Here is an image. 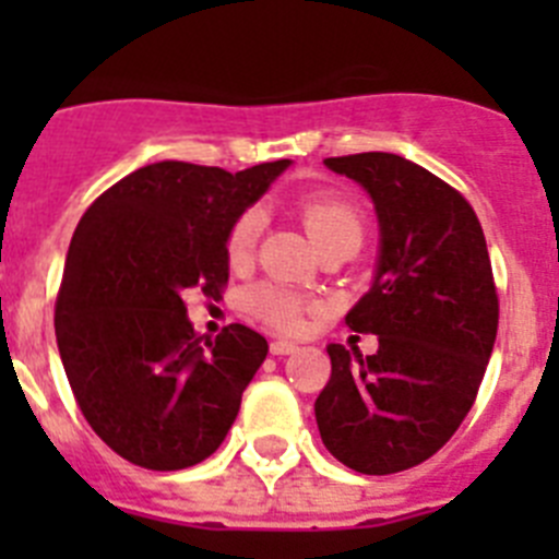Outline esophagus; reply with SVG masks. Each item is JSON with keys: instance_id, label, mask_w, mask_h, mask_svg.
Segmentation results:
<instances>
[{"instance_id": "esophagus-1", "label": "esophagus", "mask_w": 559, "mask_h": 559, "mask_svg": "<svg viewBox=\"0 0 559 559\" xmlns=\"http://www.w3.org/2000/svg\"><path fill=\"white\" fill-rule=\"evenodd\" d=\"M296 353V344L294 341H271V355H290Z\"/></svg>"}]
</instances>
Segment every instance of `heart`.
Here are the masks:
<instances>
[{"instance_id": "1", "label": "heart", "mask_w": 559, "mask_h": 559, "mask_svg": "<svg viewBox=\"0 0 559 559\" xmlns=\"http://www.w3.org/2000/svg\"><path fill=\"white\" fill-rule=\"evenodd\" d=\"M299 215L305 221V229L313 237V243H324L328 237L344 235V231H355L360 235V215L349 201L333 199V195H305L296 204ZM265 215L260 206L246 210L240 218L235 221L229 231V260L231 263H243L246 257L254 249L257 237L263 231ZM246 308L263 319L269 328L283 330V333H294L302 328L305 319V302L288 288L280 285H257L246 294Z\"/></svg>"}]
</instances>
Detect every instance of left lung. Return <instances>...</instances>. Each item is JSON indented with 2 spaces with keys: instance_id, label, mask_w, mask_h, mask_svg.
<instances>
[{
  "instance_id": "left-lung-1",
  "label": "left lung",
  "mask_w": 559,
  "mask_h": 559,
  "mask_svg": "<svg viewBox=\"0 0 559 559\" xmlns=\"http://www.w3.org/2000/svg\"><path fill=\"white\" fill-rule=\"evenodd\" d=\"M324 167L364 187L378 215L372 285L347 313L378 353L328 344L316 423L341 464L389 476L433 456L471 412L498 333L490 254L473 206L426 167L378 151Z\"/></svg>"
}]
</instances>
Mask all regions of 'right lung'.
<instances>
[{"instance_id": "1", "label": "right lung", "mask_w": 559, "mask_h": 559, "mask_svg": "<svg viewBox=\"0 0 559 559\" xmlns=\"http://www.w3.org/2000/svg\"><path fill=\"white\" fill-rule=\"evenodd\" d=\"M288 167L153 162L78 224L56 302L58 353L86 423L128 462L185 471L229 433L269 341L229 324L204 344L185 296L218 299L231 226Z\"/></svg>"}]
</instances>
